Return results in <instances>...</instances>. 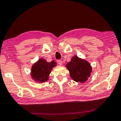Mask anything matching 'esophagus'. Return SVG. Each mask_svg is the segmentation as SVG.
Listing matches in <instances>:
<instances>
[{"instance_id": "34e87169", "label": "esophagus", "mask_w": 121, "mask_h": 121, "mask_svg": "<svg viewBox=\"0 0 121 121\" xmlns=\"http://www.w3.org/2000/svg\"><path fill=\"white\" fill-rule=\"evenodd\" d=\"M57 62H58V63L59 65H62V64H63V62H62V61L61 60H58Z\"/></svg>"}]
</instances>
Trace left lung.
<instances>
[{"instance_id": "8db88e82", "label": "left lung", "mask_w": 121, "mask_h": 121, "mask_svg": "<svg viewBox=\"0 0 121 121\" xmlns=\"http://www.w3.org/2000/svg\"><path fill=\"white\" fill-rule=\"evenodd\" d=\"M67 67L71 78L77 82L84 83L87 81L92 71V68L87 61L74 56L71 61L68 62Z\"/></svg>"}]
</instances>
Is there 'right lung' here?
Returning a JSON list of instances; mask_svg holds the SVG:
<instances>
[{
    "label": "right lung",
    "mask_w": 121,
    "mask_h": 121,
    "mask_svg": "<svg viewBox=\"0 0 121 121\" xmlns=\"http://www.w3.org/2000/svg\"><path fill=\"white\" fill-rule=\"evenodd\" d=\"M56 63L54 60L47 62L46 60L41 58L32 65L31 75L36 82L42 83L48 80L49 75L52 68L55 67Z\"/></svg>",
    "instance_id": "1"
}]
</instances>
